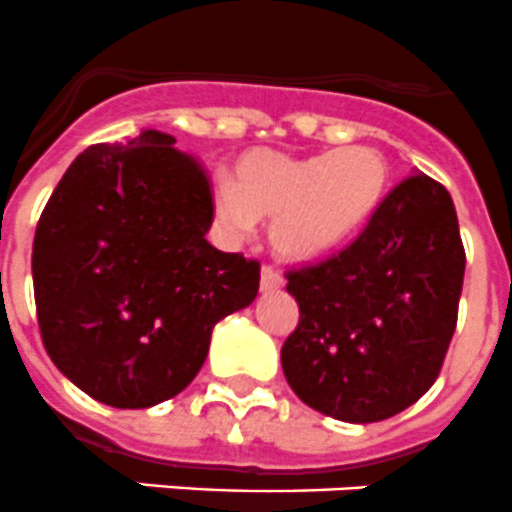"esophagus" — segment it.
Wrapping results in <instances>:
<instances>
[{"label":"esophagus","mask_w":512,"mask_h":512,"mask_svg":"<svg viewBox=\"0 0 512 512\" xmlns=\"http://www.w3.org/2000/svg\"><path fill=\"white\" fill-rule=\"evenodd\" d=\"M280 287H282V274L269 264L261 266V290H264V293H272V290H280Z\"/></svg>","instance_id":"1"}]
</instances>
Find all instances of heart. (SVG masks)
I'll return each mask as SVG.
<instances>
[{
    "mask_svg": "<svg viewBox=\"0 0 512 512\" xmlns=\"http://www.w3.org/2000/svg\"><path fill=\"white\" fill-rule=\"evenodd\" d=\"M387 162L371 146L322 154L248 151L235 162L232 183L214 188L217 217L232 232L256 219L272 222V243L287 259H311L356 235L387 193Z\"/></svg>",
    "mask_w": 512,
    "mask_h": 512,
    "instance_id": "1",
    "label": "heart"
}]
</instances>
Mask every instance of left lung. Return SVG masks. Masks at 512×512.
<instances>
[{"label":"left lung","mask_w":512,"mask_h":512,"mask_svg":"<svg viewBox=\"0 0 512 512\" xmlns=\"http://www.w3.org/2000/svg\"><path fill=\"white\" fill-rule=\"evenodd\" d=\"M466 248L447 188L400 180L356 238L285 269L301 319L282 345L287 384L324 416L371 424L437 382L458 324Z\"/></svg>","instance_id":"8db88e82"}]
</instances>
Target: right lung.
<instances>
[{
    "label": "right lung",
    "mask_w": 512,
    "mask_h": 512,
    "mask_svg": "<svg viewBox=\"0 0 512 512\" xmlns=\"http://www.w3.org/2000/svg\"><path fill=\"white\" fill-rule=\"evenodd\" d=\"M172 143L146 130L88 146L33 238L46 353L112 408H149L183 392L204 366L214 324L259 293V261L206 240L209 180Z\"/></svg>",
    "instance_id": "add662e5"
}]
</instances>
